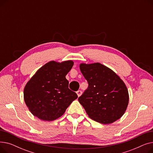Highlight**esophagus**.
<instances>
[{
  "instance_id": "1",
  "label": "esophagus",
  "mask_w": 153,
  "mask_h": 153,
  "mask_svg": "<svg viewBox=\"0 0 153 153\" xmlns=\"http://www.w3.org/2000/svg\"><path fill=\"white\" fill-rule=\"evenodd\" d=\"M76 93H77V94L78 95V97H79V96H81V95L82 94V91H77L76 92Z\"/></svg>"
}]
</instances>
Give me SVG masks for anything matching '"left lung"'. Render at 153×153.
I'll use <instances>...</instances> for the list:
<instances>
[{"instance_id":"left-lung-1","label":"left lung","mask_w":153,"mask_h":153,"mask_svg":"<svg viewBox=\"0 0 153 153\" xmlns=\"http://www.w3.org/2000/svg\"><path fill=\"white\" fill-rule=\"evenodd\" d=\"M80 70L88 82L78 99L87 114L95 122L110 124L121 118L129 95L122 80L110 68L97 62L81 64Z\"/></svg>"}]
</instances>
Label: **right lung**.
Listing matches in <instances>:
<instances>
[{"label": "right lung", "mask_w": 153, "mask_h": 153, "mask_svg": "<svg viewBox=\"0 0 153 153\" xmlns=\"http://www.w3.org/2000/svg\"><path fill=\"white\" fill-rule=\"evenodd\" d=\"M72 61H50L39 69L24 89V100L31 113L45 121L62 116L77 98L69 89L66 74L73 66Z\"/></svg>", "instance_id": "obj_1"}]
</instances>
